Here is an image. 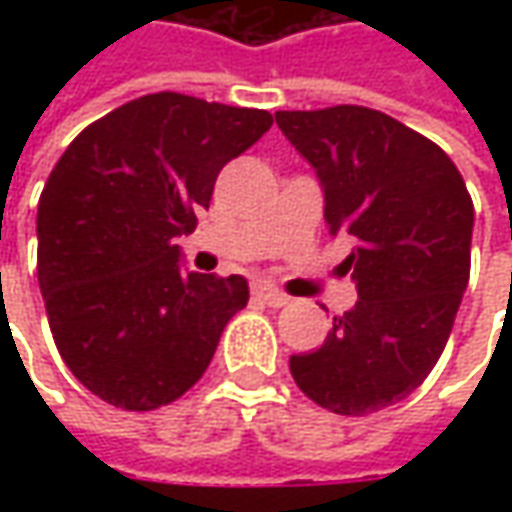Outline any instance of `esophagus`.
<instances>
[{
  "label": "esophagus",
  "mask_w": 512,
  "mask_h": 512,
  "mask_svg": "<svg viewBox=\"0 0 512 512\" xmlns=\"http://www.w3.org/2000/svg\"><path fill=\"white\" fill-rule=\"evenodd\" d=\"M253 299H256L259 305H267V307L287 305L285 293H279L276 287H270V285H256V287H253Z\"/></svg>",
  "instance_id": "esophagus-1"
}]
</instances>
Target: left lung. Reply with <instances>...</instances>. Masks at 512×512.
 Here are the masks:
<instances>
[{
	"instance_id": "1",
	"label": "left lung",
	"mask_w": 512,
	"mask_h": 512,
	"mask_svg": "<svg viewBox=\"0 0 512 512\" xmlns=\"http://www.w3.org/2000/svg\"><path fill=\"white\" fill-rule=\"evenodd\" d=\"M276 125L316 170L359 290L290 373L319 407L367 416L407 399L442 356L470 279L473 199L439 145L382 110H279Z\"/></svg>"
}]
</instances>
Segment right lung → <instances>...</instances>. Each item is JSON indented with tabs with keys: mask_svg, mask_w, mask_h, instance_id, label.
I'll use <instances>...</instances> for the list:
<instances>
[{
	"mask_svg": "<svg viewBox=\"0 0 512 512\" xmlns=\"http://www.w3.org/2000/svg\"><path fill=\"white\" fill-rule=\"evenodd\" d=\"M273 125L267 110L150 93L82 130L36 213V273L70 373L102 402L156 410L202 379L247 305L242 276L182 273L219 170Z\"/></svg>",
	"mask_w": 512,
	"mask_h": 512,
	"instance_id": "1",
	"label": "right lung"
}]
</instances>
